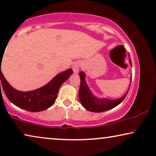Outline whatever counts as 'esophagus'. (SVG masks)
<instances>
[{
  "label": "esophagus",
  "mask_w": 156,
  "mask_h": 156,
  "mask_svg": "<svg viewBox=\"0 0 156 156\" xmlns=\"http://www.w3.org/2000/svg\"><path fill=\"white\" fill-rule=\"evenodd\" d=\"M81 65V63L80 62H74L72 64V69H73V72L74 73H78L79 70H80V67Z\"/></svg>",
  "instance_id": "1"
}]
</instances>
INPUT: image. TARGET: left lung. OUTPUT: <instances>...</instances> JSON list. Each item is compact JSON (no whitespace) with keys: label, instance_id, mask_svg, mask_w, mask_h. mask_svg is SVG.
Masks as SVG:
<instances>
[{"label":"left lung","instance_id":"obj_1","mask_svg":"<svg viewBox=\"0 0 156 156\" xmlns=\"http://www.w3.org/2000/svg\"><path fill=\"white\" fill-rule=\"evenodd\" d=\"M130 57V55H129ZM129 63L132 67L131 60L129 58ZM81 84L80 88L79 90V99L80 100L81 104L82 106H84L85 109L91 112H103L106 111L110 110L112 108L116 107L119 104H120L123 99L126 97L128 92H129L130 85L131 83V81H130L129 87L128 89L127 92L124 95L116 99H110L108 98H99L96 97L94 94L91 92V89L89 88L88 85L86 82V74L84 72H80V73Z\"/></svg>","mask_w":156,"mask_h":156}]
</instances>
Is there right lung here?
Masks as SVG:
<instances>
[{"label": "right lung", "mask_w": 156, "mask_h": 156, "mask_svg": "<svg viewBox=\"0 0 156 156\" xmlns=\"http://www.w3.org/2000/svg\"><path fill=\"white\" fill-rule=\"evenodd\" d=\"M2 59L1 56V59ZM72 69H68L57 74L44 86L29 91L14 89L4 77L1 70V82L4 92L11 103L28 112H38L51 107L55 104L59 87L72 75Z\"/></svg>", "instance_id": "add662e5"}]
</instances>
